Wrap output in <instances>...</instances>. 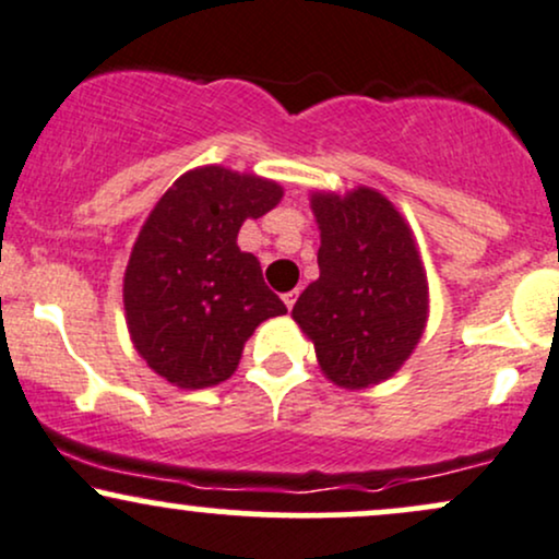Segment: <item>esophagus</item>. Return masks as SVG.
Segmentation results:
<instances>
[{
    "instance_id": "esophagus-1",
    "label": "esophagus",
    "mask_w": 559,
    "mask_h": 559,
    "mask_svg": "<svg viewBox=\"0 0 559 559\" xmlns=\"http://www.w3.org/2000/svg\"><path fill=\"white\" fill-rule=\"evenodd\" d=\"M297 294H299V292H297V288H294V292H286L284 297H281V299H284V305L288 307V310H292V307H294V301H297Z\"/></svg>"
}]
</instances>
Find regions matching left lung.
Wrapping results in <instances>:
<instances>
[{"label": "left lung", "instance_id": "obj_1", "mask_svg": "<svg viewBox=\"0 0 559 559\" xmlns=\"http://www.w3.org/2000/svg\"><path fill=\"white\" fill-rule=\"evenodd\" d=\"M310 210L320 275L299 294L292 318L331 383L378 386L409 360L428 323L418 241L394 202L370 186L312 191Z\"/></svg>", "mask_w": 559, "mask_h": 559}]
</instances>
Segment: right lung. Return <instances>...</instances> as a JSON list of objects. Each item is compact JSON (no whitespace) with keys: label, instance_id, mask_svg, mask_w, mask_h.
Instances as JSON below:
<instances>
[{"label":"right lung","instance_id":"add662e5","mask_svg":"<svg viewBox=\"0 0 559 559\" xmlns=\"http://www.w3.org/2000/svg\"><path fill=\"white\" fill-rule=\"evenodd\" d=\"M284 186L202 165L157 199L133 241L123 275L133 349L178 389L217 386L239 368L247 338L286 305L241 252L239 228L271 213Z\"/></svg>","mask_w":559,"mask_h":559}]
</instances>
